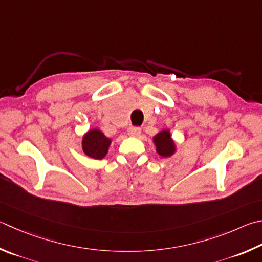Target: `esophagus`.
Masks as SVG:
<instances>
[{"label":"esophagus","mask_w":262,"mask_h":262,"mask_svg":"<svg viewBox=\"0 0 262 262\" xmlns=\"http://www.w3.org/2000/svg\"><path fill=\"white\" fill-rule=\"evenodd\" d=\"M128 134L130 136H139L141 134V128L136 126H132L128 128Z\"/></svg>","instance_id":"34e87169"}]
</instances>
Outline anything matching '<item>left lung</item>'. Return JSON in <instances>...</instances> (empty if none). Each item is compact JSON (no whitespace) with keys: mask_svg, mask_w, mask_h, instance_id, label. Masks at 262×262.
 <instances>
[{"mask_svg":"<svg viewBox=\"0 0 262 262\" xmlns=\"http://www.w3.org/2000/svg\"><path fill=\"white\" fill-rule=\"evenodd\" d=\"M155 144L157 146V152L163 157H169L174 154L175 145L174 142L170 139V134L168 130H163L154 137Z\"/></svg>","mask_w":262,"mask_h":262,"instance_id":"left-lung-1","label":"left lung"}]
</instances>
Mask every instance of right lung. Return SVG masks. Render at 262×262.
<instances>
[{"mask_svg":"<svg viewBox=\"0 0 262 262\" xmlns=\"http://www.w3.org/2000/svg\"><path fill=\"white\" fill-rule=\"evenodd\" d=\"M110 143L111 140L107 139L101 130L93 129L83 136L82 149L84 154L90 158L102 159L107 154Z\"/></svg>","mask_w":262,"mask_h":262,"instance_id":"right-lung-1","label":"right lung"}]
</instances>
